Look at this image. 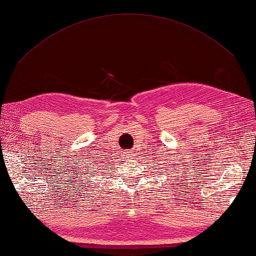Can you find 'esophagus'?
Returning <instances> with one entry per match:
<instances>
[{
	"label": "esophagus",
	"instance_id": "esophagus-1",
	"mask_svg": "<svg viewBox=\"0 0 256 256\" xmlns=\"http://www.w3.org/2000/svg\"><path fill=\"white\" fill-rule=\"evenodd\" d=\"M128 156H129V154H128Z\"/></svg>",
	"mask_w": 256,
	"mask_h": 256
}]
</instances>
